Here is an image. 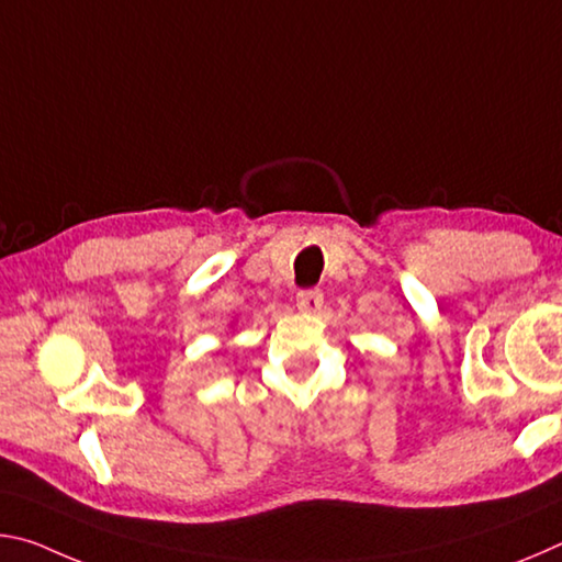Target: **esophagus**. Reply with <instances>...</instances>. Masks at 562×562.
<instances>
[{
  "label": "esophagus",
  "instance_id": "obj_1",
  "mask_svg": "<svg viewBox=\"0 0 562 562\" xmlns=\"http://www.w3.org/2000/svg\"><path fill=\"white\" fill-rule=\"evenodd\" d=\"M322 302H325V294L319 290H300L297 292V307L302 312H317L322 307Z\"/></svg>",
  "mask_w": 562,
  "mask_h": 562
}]
</instances>
